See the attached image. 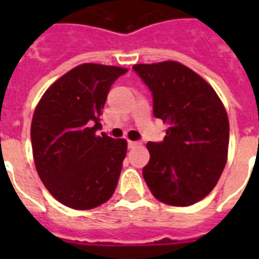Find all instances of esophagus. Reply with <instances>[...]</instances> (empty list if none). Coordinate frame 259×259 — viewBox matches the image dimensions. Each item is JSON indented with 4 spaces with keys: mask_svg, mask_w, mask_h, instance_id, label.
I'll list each match as a JSON object with an SVG mask.
<instances>
[{
    "mask_svg": "<svg viewBox=\"0 0 259 259\" xmlns=\"http://www.w3.org/2000/svg\"><path fill=\"white\" fill-rule=\"evenodd\" d=\"M139 146H140L139 141H127V147H129V148H136V147Z\"/></svg>",
    "mask_w": 259,
    "mask_h": 259,
    "instance_id": "1",
    "label": "esophagus"
}]
</instances>
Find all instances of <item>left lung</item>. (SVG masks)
Wrapping results in <instances>:
<instances>
[{"label": "left lung", "mask_w": 259, "mask_h": 259, "mask_svg": "<svg viewBox=\"0 0 259 259\" xmlns=\"http://www.w3.org/2000/svg\"><path fill=\"white\" fill-rule=\"evenodd\" d=\"M152 94V112L168 123L162 141H148L143 176L155 198L189 206L217 186L226 165L229 119L211 85L174 61L135 65Z\"/></svg>", "instance_id": "8db88e82"}]
</instances>
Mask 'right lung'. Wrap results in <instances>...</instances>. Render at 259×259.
I'll return each mask as SVG.
<instances>
[{"instance_id":"add662e5","label":"right lung","mask_w":259,"mask_h":259,"mask_svg":"<svg viewBox=\"0 0 259 259\" xmlns=\"http://www.w3.org/2000/svg\"><path fill=\"white\" fill-rule=\"evenodd\" d=\"M126 72L79 65L46 91L34 111L30 137L37 174L53 197L69 208H96L116 189L127 143L97 136V130L111 85Z\"/></svg>"}]
</instances>
